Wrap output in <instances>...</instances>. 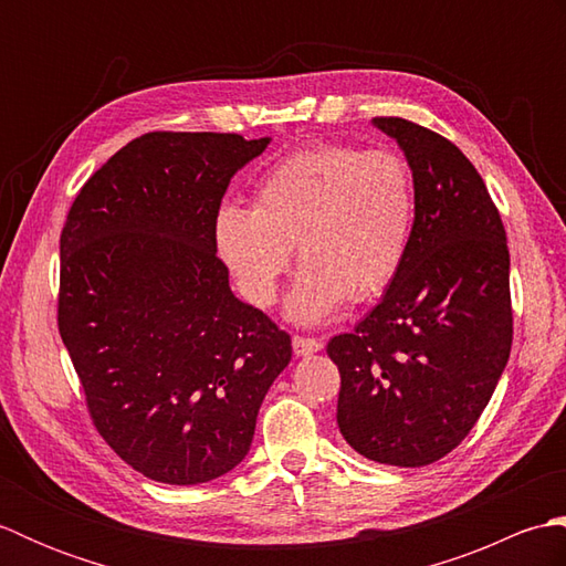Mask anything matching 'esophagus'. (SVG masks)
I'll use <instances>...</instances> for the list:
<instances>
[{"label":"esophagus","mask_w":566,"mask_h":566,"mask_svg":"<svg viewBox=\"0 0 566 566\" xmlns=\"http://www.w3.org/2000/svg\"><path fill=\"white\" fill-rule=\"evenodd\" d=\"M292 347H294L296 357H306V355H314V353L323 350V340L321 338H304V335H294Z\"/></svg>","instance_id":"1"}]
</instances>
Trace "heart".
I'll list each match as a JSON object with an SVG mask.
<instances>
[{
  "mask_svg": "<svg viewBox=\"0 0 566 566\" xmlns=\"http://www.w3.org/2000/svg\"><path fill=\"white\" fill-rule=\"evenodd\" d=\"M416 226V179L403 155L321 143L268 167L252 209L226 203L213 221L219 255L258 306H272L290 270L302 274L290 316L318 323L345 296L381 294L403 268Z\"/></svg>",
  "mask_w": 566,
  "mask_h": 566,
  "instance_id": "b5f03b06",
  "label": "heart"
}]
</instances>
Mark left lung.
Masks as SVG:
<instances>
[{
    "label": "left lung",
    "mask_w": 566,
    "mask_h": 566,
    "mask_svg": "<svg viewBox=\"0 0 566 566\" xmlns=\"http://www.w3.org/2000/svg\"><path fill=\"white\" fill-rule=\"evenodd\" d=\"M371 124L411 165L416 226L381 302L328 343L340 369L338 428L367 460L426 467L467 438L506 369V228L454 143L399 116Z\"/></svg>",
    "instance_id": "1"
}]
</instances>
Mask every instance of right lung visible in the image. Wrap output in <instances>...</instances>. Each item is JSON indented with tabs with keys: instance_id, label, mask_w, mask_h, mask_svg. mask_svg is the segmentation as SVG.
I'll return each mask as SVG.
<instances>
[{
	"instance_id": "1",
	"label": "right lung",
	"mask_w": 566,
	"mask_h": 566,
	"mask_svg": "<svg viewBox=\"0 0 566 566\" xmlns=\"http://www.w3.org/2000/svg\"><path fill=\"white\" fill-rule=\"evenodd\" d=\"M270 138L155 130L94 172L60 233L57 331L106 444L143 476L243 462L292 338L233 296L213 221Z\"/></svg>"
}]
</instances>
